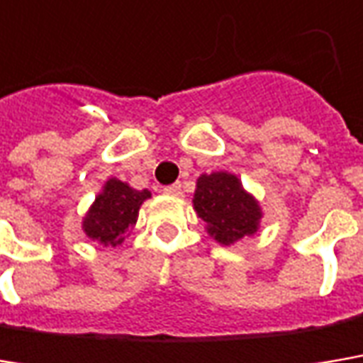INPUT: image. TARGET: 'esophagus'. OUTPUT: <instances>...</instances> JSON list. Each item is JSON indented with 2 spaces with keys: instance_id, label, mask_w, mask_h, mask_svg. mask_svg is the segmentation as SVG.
Returning <instances> with one entry per match:
<instances>
[{
  "instance_id": "1",
  "label": "esophagus",
  "mask_w": 363,
  "mask_h": 363,
  "mask_svg": "<svg viewBox=\"0 0 363 363\" xmlns=\"http://www.w3.org/2000/svg\"><path fill=\"white\" fill-rule=\"evenodd\" d=\"M164 193H166V195H174V197H181V195H182V184H181V182H174V184L166 186V189H164Z\"/></svg>"
}]
</instances>
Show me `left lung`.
Returning a JSON list of instances; mask_svg holds the SVG:
<instances>
[{"mask_svg":"<svg viewBox=\"0 0 363 363\" xmlns=\"http://www.w3.org/2000/svg\"><path fill=\"white\" fill-rule=\"evenodd\" d=\"M193 205L209 234L222 242L232 245L246 234L257 232L261 220L259 203L245 193L240 181L228 172L203 174L197 181Z\"/></svg>","mask_w":363,"mask_h":363,"instance_id":"obj_1","label":"left lung"}]
</instances>
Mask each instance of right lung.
<instances>
[{"label": "right lung", "mask_w": 363, "mask_h": 363, "mask_svg": "<svg viewBox=\"0 0 363 363\" xmlns=\"http://www.w3.org/2000/svg\"><path fill=\"white\" fill-rule=\"evenodd\" d=\"M147 197V189L135 191L125 182L111 179L86 216L84 232L102 245H121L125 238L123 234L138 222L139 207Z\"/></svg>", "instance_id": "right-lung-1"}]
</instances>
